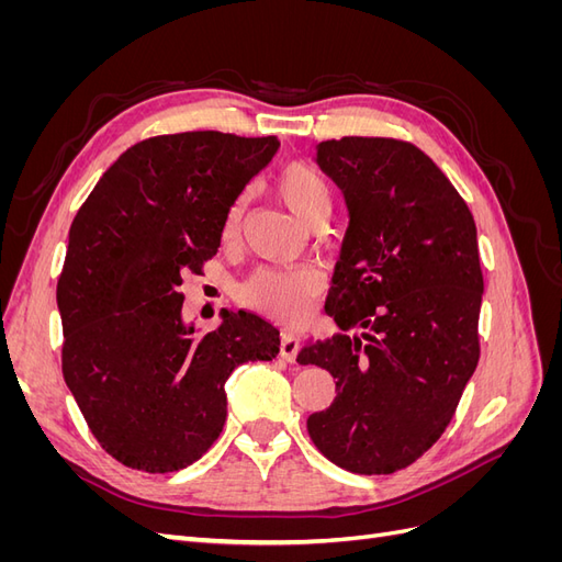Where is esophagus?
I'll return each instance as SVG.
<instances>
[{"label": "esophagus", "mask_w": 562, "mask_h": 562, "mask_svg": "<svg viewBox=\"0 0 562 562\" xmlns=\"http://www.w3.org/2000/svg\"><path fill=\"white\" fill-rule=\"evenodd\" d=\"M297 349H300V339L293 330H283L281 333V347H279V353L283 361H295L297 356Z\"/></svg>", "instance_id": "esophagus-1"}]
</instances>
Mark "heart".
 Masks as SVG:
<instances>
[{"label":"heart","mask_w":562,"mask_h":562,"mask_svg":"<svg viewBox=\"0 0 562 562\" xmlns=\"http://www.w3.org/2000/svg\"><path fill=\"white\" fill-rule=\"evenodd\" d=\"M277 192L302 223L326 220L333 206V192L328 180L318 168L304 161L285 164L277 176ZM248 194H239L225 213L223 239L232 241L239 236ZM323 279L310 267H262L241 283L239 297L248 307L260 310L279 321H300L307 316L312 300L321 293Z\"/></svg>","instance_id":"obj_1"}]
</instances>
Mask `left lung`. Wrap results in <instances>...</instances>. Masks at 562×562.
<instances>
[{"mask_svg":"<svg viewBox=\"0 0 562 562\" xmlns=\"http://www.w3.org/2000/svg\"><path fill=\"white\" fill-rule=\"evenodd\" d=\"M316 164L342 190L349 229L326 302L342 333L297 353L337 380L335 401L310 415L307 431L337 467L394 473L448 429L479 366L475 223L413 143L347 135L321 143Z\"/></svg>","mask_w":562,"mask_h":562,"instance_id":"8db88e82","label":"left lung"}]
</instances>
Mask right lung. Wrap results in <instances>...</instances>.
<instances>
[{"label": "right lung", "mask_w": 562, "mask_h": 562, "mask_svg": "<svg viewBox=\"0 0 562 562\" xmlns=\"http://www.w3.org/2000/svg\"><path fill=\"white\" fill-rule=\"evenodd\" d=\"M277 149L274 135H155L108 168L72 220L56 291L63 378L124 467L196 462L225 427L232 370L279 353V330L244 310L196 335L178 291L217 252L229 203Z\"/></svg>", "instance_id": "1"}]
</instances>
